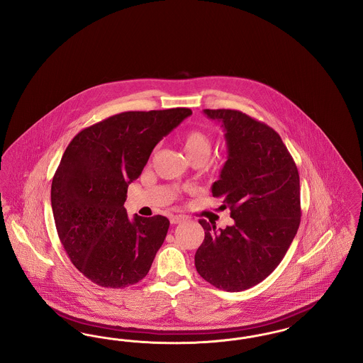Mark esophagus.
<instances>
[{
  "instance_id": "obj_1",
  "label": "esophagus",
  "mask_w": 363,
  "mask_h": 363,
  "mask_svg": "<svg viewBox=\"0 0 363 363\" xmlns=\"http://www.w3.org/2000/svg\"><path fill=\"white\" fill-rule=\"evenodd\" d=\"M185 220H186V216H184V215H173V216H170V222H172L173 225L182 223V222H185Z\"/></svg>"
}]
</instances>
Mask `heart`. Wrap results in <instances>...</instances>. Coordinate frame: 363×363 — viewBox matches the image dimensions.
<instances>
[{
  "instance_id": "obj_1",
  "label": "heart",
  "mask_w": 363,
  "mask_h": 363,
  "mask_svg": "<svg viewBox=\"0 0 363 363\" xmlns=\"http://www.w3.org/2000/svg\"><path fill=\"white\" fill-rule=\"evenodd\" d=\"M182 144L188 157L204 156L207 159L212 148L211 138L200 129H190L185 132L182 136Z\"/></svg>"
}]
</instances>
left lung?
<instances>
[{
    "label": "left lung",
    "instance_id": "obj_1",
    "mask_svg": "<svg viewBox=\"0 0 363 363\" xmlns=\"http://www.w3.org/2000/svg\"><path fill=\"white\" fill-rule=\"evenodd\" d=\"M222 122L227 160L212 185L213 197L230 208L234 225L206 231L196 252L200 277L225 291L247 290L262 281L287 253L301 223L299 174L277 132L238 110H209Z\"/></svg>",
    "mask_w": 363,
    "mask_h": 363
}]
</instances>
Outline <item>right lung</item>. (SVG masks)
<instances>
[{
  "mask_svg": "<svg viewBox=\"0 0 363 363\" xmlns=\"http://www.w3.org/2000/svg\"><path fill=\"white\" fill-rule=\"evenodd\" d=\"M190 114L185 107L125 111L83 129L67 147L52 177L54 222L70 261L95 284L123 289L148 274L170 222L129 219L128 186Z\"/></svg>",
  "mask_w": 363,
  "mask_h": 363,
  "instance_id": "1",
  "label": "right lung"
}]
</instances>
